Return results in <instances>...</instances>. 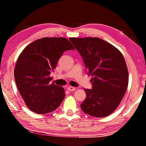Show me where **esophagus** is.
<instances>
[{"mask_svg":"<svg viewBox=\"0 0 146 146\" xmlns=\"http://www.w3.org/2000/svg\"><path fill=\"white\" fill-rule=\"evenodd\" d=\"M68 90L70 91H75L76 90V88L74 87H72V86H69L68 87Z\"/></svg>","mask_w":146,"mask_h":146,"instance_id":"esophagus-1","label":"esophagus"}]
</instances>
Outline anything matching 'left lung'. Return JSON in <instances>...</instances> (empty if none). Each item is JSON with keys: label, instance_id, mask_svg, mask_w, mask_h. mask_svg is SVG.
I'll use <instances>...</instances> for the list:
<instances>
[{"label": "left lung", "instance_id": "1", "mask_svg": "<svg viewBox=\"0 0 146 146\" xmlns=\"http://www.w3.org/2000/svg\"><path fill=\"white\" fill-rule=\"evenodd\" d=\"M91 75L92 89H85L86 98L82 111L96 117H104L121 103L128 84V68L123 54L112 44L99 38H71Z\"/></svg>", "mask_w": 146, "mask_h": 146}]
</instances>
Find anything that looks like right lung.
<instances>
[{"instance_id": "1", "label": "right lung", "mask_w": 146, "mask_h": 146, "mask_svg": "<svg viewBox=\"0 0 146 146\" xmlns=\"http://www.w3.org/2000/svg\"><path fill=\"white\" fill-rule=\"evenodd\" d=\"M64 38H43L26 46L20 54L14 75L16 84L27 107L38 114L53 112L65 97L64 89L50 84V75L66 50H74Z\"/></svg>"}]
</instances>
